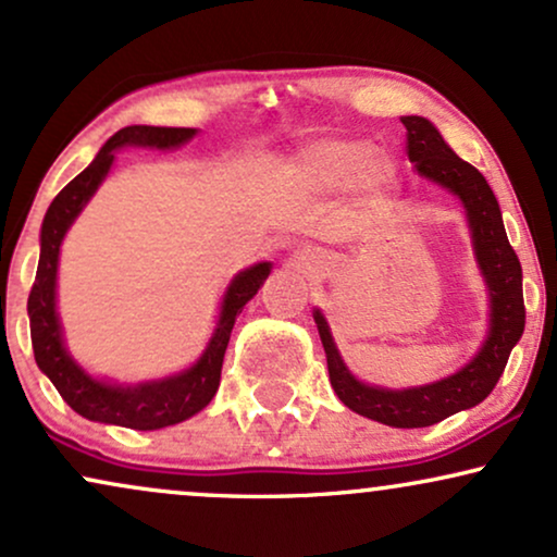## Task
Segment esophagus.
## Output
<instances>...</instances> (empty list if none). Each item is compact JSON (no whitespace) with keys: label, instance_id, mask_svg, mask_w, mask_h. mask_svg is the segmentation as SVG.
<instances>
[{"label":"esophagus","instance_id":"1","mask_svg":"<svg viewBox=\"0 0 557 557\" xmlns=\"http://www.w3.org/2000/svg\"><path fill=\"white\" fill-rule=\"evenodd\" d=\"M294 260H297L299 271H305V273H318L320 268H322L320 256H314L312 250H299V252H294Z\"/></svg>","mask_w":557,"mask_h":557}]
</instances>
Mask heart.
Listing matches in <instances>:
<instances>
[{
	"label": "heart",
	"instance_id": "heart-1",
	"mask_svg": "<svg viewBox=\"0 0 557 557\" xmlns=\"http://www.w3.org/2000/svg\"><path fill=\"white\" fill-rule=\"evenodd\" d=\"M281 170L286 181L312 194L351 188L372 201H384L397 177V164L387 152L361 136H320L301 144Z\"/></svg>",
	"mask_w": 557,
	"mask_h": 557
}]
</instances>
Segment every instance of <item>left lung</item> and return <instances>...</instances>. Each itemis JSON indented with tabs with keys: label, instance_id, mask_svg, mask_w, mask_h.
<instances>
[{
	"label": "left lung",
	"instance_id": "1",
	"mask_svg": "<svg viewBox=\"0 0 557 557\" xmlns=\"http://www.w3.org/2000/svg\"><path fill=\"white\" fill-rule=\"evenodd\" d=\"M408 128V160L425 181L442 185L459 198L468 219L472 256L488 292V331L475 356L442 380L418 384V387L389 389L369 384L346 367L335 346L325 314L314 307L312 318L318 325L322 348L327 356V372L338 400L354 413L372 418L393 429H423L434 425L459 410L475 408L493 393L504 374L511 348L524 333V294H521V265L504 230L500 206L488 181L459 160L438 128L423 115H403Z\"/></svg>",
	"mask_w": 557,
	"mask_h": 557
}]
</instances>
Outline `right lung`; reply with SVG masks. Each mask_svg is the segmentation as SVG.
<instances>
[{
    "label": "right lung",
    "mask_w": 557,
    "mask_h": 557,
    "mask_svg": "<svg viewBox=\"0 0 557 557\" xmlns=\"http://www.w3.org/2000/svg\"><path fill=\"white\" fill-rule=\"evenodd\" d=\"M198 128H160V126H126L102 144L95 160L87 164L64 190L48 206L44 224H40V258L30 297H27V318H30V341L38 369L59 395L64 397L74 413L95 423L123 425L136 431H157L164 425H175L201 413L219 389L222 361L232 327L243 307L256 297L265 278L271 276V260H260L226 284L219 299V312L211 338L203 354L181 369V372L147 380L136 384L113 382L108 376L89 374L82 363L69 354L64 327L59 318V256L66 232L85 211L89 198L111 173L115 152L121 149H154V152H173L188 144Z\"/></svg>",
    "instance_id": "1"
}]
</instances>
